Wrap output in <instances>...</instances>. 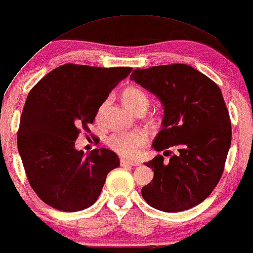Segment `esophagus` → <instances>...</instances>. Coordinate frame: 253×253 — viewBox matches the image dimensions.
Wrapping results in <instances>:
<instances>
[{
	"label": "esophagus",
	"instance_id": "1",
	"mask_svg": "<svg viewBox=\"0 0 253 253\" xmlns=\"http://www.w3.org/2000/svg\"><path fill=\"white\" fill-rule=\"evenodd\" d=\"M120 166H122V167H138V166H141V163L133 162V161H127V160H122V161H120Z\"/></svg>",
	"mask_w": 253,
	"mask_h": 253
}]
</instances>
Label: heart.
<instances>
[{
    "instance_id": "b5f03b06",
    "label": "heart",
    "mask_w": 253,
    "mask_h": 253,
    "mask_svg": "<svg viewBox=\"0 0 253 253\" xmlns=\"http://www.w3.org/2000/svg\"><path fill=\"white\" fill-rule=\"evenodd\" d=\"M123 101L125 103L128 109L137 112L139 110H146L150 105V99L148 95L142 89L137 86H128L123 91L122 94ZM103 107H100L98 111V118L102 116ZM148 141V136L144 130L136 129L129 131H122L111 135L108 138L107 144L109 148L116 153L125 156V158H135L139 154L142 148L145 146Z\"/></svg>"
}]
</instances>
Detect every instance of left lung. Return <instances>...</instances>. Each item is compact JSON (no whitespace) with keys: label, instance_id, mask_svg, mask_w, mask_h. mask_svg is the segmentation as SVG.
<instances>
[{"label":"left lung","instance_id":"1","mask_svg":"<svg viewBox=\"0 0 253 253\" xmlns=\"http://www.w3.org/2000/svg\"><path fill=\"white\" fill-rule=\"evenodd\" d=\"M139 85L155 94L164 107L162 130L153 147L171 154L145 163L154 171L142 196L156 210L187 211L204 202L222 177L232 127L227 108L217 84L186 64L136 69L130 75Z\"/></svg>","mask_w":253,"mask_h":253}]
</instances>
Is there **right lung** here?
<instances>
[{
  "label": "right lung",
  "instance_id": "1",
  "mask_svg": "<svg viewBox=\"0 0 253 253\" xmlns=\"http://www.w3.org/2000/svg\"><path fill=\"white\" fill-rule=\"evenodd\" d=\"M131 71L64 64L29 92L18 150L28 181L47 205L63 211L85 210L98 199L107 174L120 166L115 152L94 148L84 156L75 141L82 130L91 133L100 106Z\"/></svg>",
  "mask_w": 253,
  "mask_h": 253
}]
</instances>
